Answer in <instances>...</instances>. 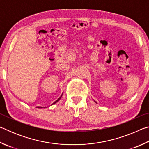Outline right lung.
Wrapping results in <instances>:
<instances>
[{"mask_svg": "<svg viewBox=\"0 0 149 149\" xmlns=\"http://www.w3.org/2000/svg\"><path fill=\"white\" fill-rule=\"evenodd\" d=\"M60 98H61V97H60L58 99V100H56V101H55V102H54V103H53V104H55V103H56V102H58V100H59L60 99ZM37 108H42V107H37Z\"/></svg>", "mask_w": 149, "mask_h": 149, "instance_id": "add662e5", "label": "right lung"}]
</instances>
